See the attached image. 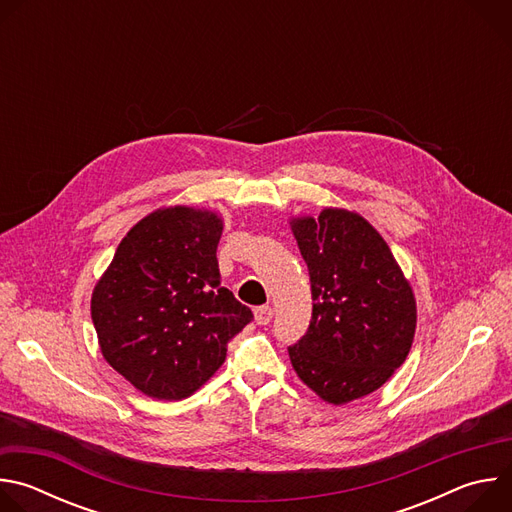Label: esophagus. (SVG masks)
<instances>
[{"mask_svg": "<svg viewBox=\"0 0 512 512\" xmlns=\"http://www.w3.org/2000/svg\"><path fill=\"white\" fill-rule=\"evenodd\" d=\"M271 318H273V310H271V306H259V308H255V322H257L259 326L269 324V322H271Z\"/></svg>", "mask_w": 512, "mask_h": 512, "instance_id": "34e87169", "label": "esophagus"}]
</instances>
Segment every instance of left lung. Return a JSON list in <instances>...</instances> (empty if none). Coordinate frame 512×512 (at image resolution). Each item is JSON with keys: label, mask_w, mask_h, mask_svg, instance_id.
Returning a JSON list of instances; mask_svg holds the SVG:
<instances>
[{"label": "left lung", "mask_w": 512, "mask_h": 512, "mask_svg": "<svg viewBox=\"0 0 512 512\" xmlns=\"http://www.w3.org/2000/svg\"><path fill=\"white\" fill-rule=\"evenodd\" d=\"M310 271L312 320L289 346L298 377L344 405L385 385L413 344L417 310L385 239L356 212L324 208L291 221Z\"/></svg>", "instance_id": "1"}]
</instances>
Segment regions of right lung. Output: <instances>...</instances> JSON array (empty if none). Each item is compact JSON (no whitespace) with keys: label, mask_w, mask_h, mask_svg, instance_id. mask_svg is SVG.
I'll return each instance as SVG.
<instances>
[{"label":"right lung","mask_w":512,"mask_h":512,"mask_svg":"<svg viewBox=\"0 0 512 512\" xmlns=\"http://www.w3.org/2000/svg\"><path fill=\"white\" fill-rule=\"evenodd\" d=\"M221 235L223 221L210 210L160 208L123 237L95 285L91 318L101 352L148 397L192 395L253 320L221 285Z\"/></svg>","instance_id":"add662e5"}]
</instances>
